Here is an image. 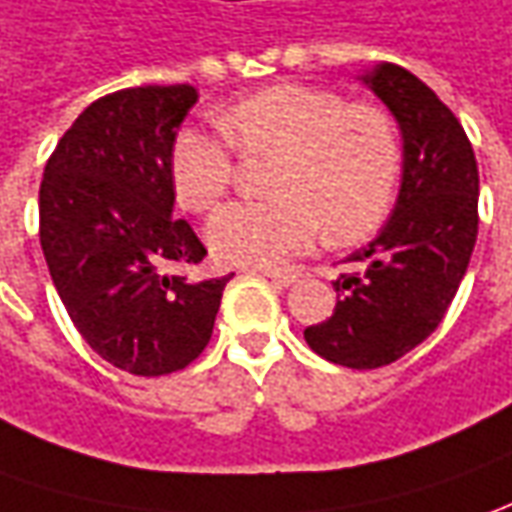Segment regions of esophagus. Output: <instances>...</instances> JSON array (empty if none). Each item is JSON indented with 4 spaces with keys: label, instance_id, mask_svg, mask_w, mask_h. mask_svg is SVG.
Here are the masks:
<instances>
[{
    "label": "esophagus",
    "instance_id": "esophagus-1",
    "mask_svg": "<svg viewBox=\"0 0 512 512\" xmlns=\"http://www.w3.org/2000/svg\"><path fill=\"white\" fill-rule=\"evenodd\" d=\"M260 274H266L271 277L274 283L280 285H291L297 277H300V269H260Z\"/></svg>",
    "mask_w": 512,
    "mask_h": 512
}]
</instances>
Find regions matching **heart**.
Wrapping results in <instances>:
<instances>
[{"label":"heart","instance_id":"heart-1","mask_svg":"<svg viewBox=\"0 0 512 512\" xmlns=\"http://www.w3.org/2000/svg\"><path fill=\"white\" fill-rule=\"evenodd\" d=\"M220 137L184 128L170 148V182L184 210L207 212L235 182V155L274 159L266 201H235L207 227L215 255L241 266H274L308 249L370 238L387 221L401 139L387 109L342 95L277 83L215 114Z\"/></svg>","mask_w":512,"mask_h":512}]
</instances>
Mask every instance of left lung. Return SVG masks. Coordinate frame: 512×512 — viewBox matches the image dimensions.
<instances>
[{
    "label": "left lung",
    "instance_id": "obj_1",
    "mask_svg": "<svg viewBox=\"0 0 512 512\" xmlns=\"http://www.w3.org/2000/svg\"><path fill=\"white\" fill-rule=\"evenodd\" d=\"M403 131V182L387 227L344 263L336 308L305 328L311 350L375 370L415 350L443 322L479 229V170L454 111L398 64L364 78Z\"/></svg>",
    "mask_w": 512,
    "mask_h": 512
}]
</instances>
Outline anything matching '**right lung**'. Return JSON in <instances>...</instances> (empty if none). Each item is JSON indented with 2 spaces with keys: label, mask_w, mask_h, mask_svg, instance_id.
<instances>
[{
  "label": "right lung",
  "mask_w": 512,
  "mask_h": 512,
  "mask_svg": "<svg viewBox=\"0 0 512 512\" xmlns=\"http://www.w3.org/2000/svg\"><path fill=\"white\" fill-rule=\"evenodd\" d=\"M196 86H134L69 125L38 190V235L72 325L97 356L131 375H168L207 347L232 274L193 280L207 257L173 218L170 148Z\"/></svg>",
  "instance_id": "obj_1"
}]
</instances>
